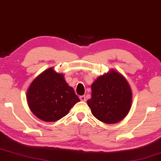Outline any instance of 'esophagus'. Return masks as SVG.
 <instances>
[{"label": "esophagus", "mask_w": 161, "mask_h": 161, "mask_svg": "<svg viewBox=\"0 0 161 161\" xmlns=\"http://www.w3.org/2000/svg\"><path fill=\"white\" fill-rule=\"evenodd\" d=\"M80 100H81V101H82V102H85V101H86V97H85V95L80 96Z\"/></svg>", "instance_id": "34e87169"}]
</instances>
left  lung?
<instances>
[{
    "mask_svg": "<svg viewBox=\"0 0 161 161\" xmlns=\"http://www.w3.org/2000/svg\"><path fill=\"white\" fill-rule=\"evenodd\" d=\"M91 98L87 104L99 121L113 124L121 121L131 108L130 86L120 73L110 70L99 76L91 86Z\"/></svg>",
    "mask_w": 161,
    "mask_h": 161,
    "instance_id": "left-lung-1",
    "label": "left lung"
}]
</instances>
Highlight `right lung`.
<instances>
[{
  "mask_svg": "<svg viewBox=\"0 0 161 161\" xmlns=\"http://www.w3.org/2000/svg\"><path fill=\"white\" fill-rule=\"evenodd\" d=\"M31 111L45 122H56L69 113L80 101L64 75L48 68L36 77L26 93Z\"/></svg>",
  "mask_w": 161,
  "mask_h": 161,
  "instance_id": "add662e5",
  "label": "right lung"
}]
</instances>
